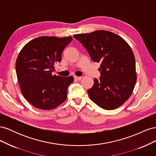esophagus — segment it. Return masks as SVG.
Here are the masks:
<instances>
[{"instance_id": "obj_1", "label": "esophagus", "mask_w": 156, "mask_h": 156, "mask_svg": "<svg viewBox=\"0 0 156 156\" xmlns=\"http://www.w3.org/2000/svg\"><path fill=\"white\" fill-rule=\"evenodd\" d=\"M81 77H77V76H74V79L75 81H80L81 79Z\"/></svg>"}]
</instances>
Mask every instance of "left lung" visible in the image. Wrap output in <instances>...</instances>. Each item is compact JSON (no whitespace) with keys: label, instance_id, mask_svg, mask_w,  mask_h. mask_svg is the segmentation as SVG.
<instances>
[{"label":"left lung","instance_id":"obj_1","mask_svg":"<svg viewBox=\"0 0 156 156\" xmlns=\"http://www.w3.org/2000/svg\"><path fill=\"white\" fill-rule=\"evenodd\" d=\"M73 37L85 48L92 61L101 63V77L94 79V85L87 91L90 99L106 110L121 106L131 95L136 81L130 46L120 36L106 30Z\"/></svg>","mask_w":156,"mask_h":156}]
</instances>
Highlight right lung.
Returning a JSON list of instances; mask_svg holds the SVG:
<instances>
[{"mask_svg":"<svg viewBox=\"0 0 156 156\" xmlns=\"http://www.w3.org/2000/svg\"><path fill=\"white\" fill-rule=\"evenodd\" d=\"M72 39L71 36L38 37L27 43L19 53L16 68L21 92L35 107L53 109L66 100L73 77L56 76L52 72Z\"/></svg>","mask_w":156,"mask_h":156,"instance_id":"right-lung-1","label":"right lung"}]
</instances>
